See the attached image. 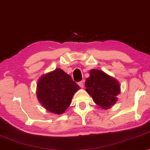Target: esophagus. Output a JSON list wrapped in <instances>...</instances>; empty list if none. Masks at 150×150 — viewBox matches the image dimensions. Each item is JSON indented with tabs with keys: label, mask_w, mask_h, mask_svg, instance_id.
I'll return each mask as SVG.
<instances>
[{
	"label": "esophagus",
	"mask_w": 150,
	"mask_h": 150,
	"mask_svg": "<svg viewBox=\"0 0 150 150\" xmlns=\"http://www.w3.org/2000/svg\"><path fill=\"white\" fill-rule=\"evenodd\" d=\"M78 84H79V85L81 87V88H83L84 87V81H80L78 83Z\"/></svg>",
	"instance_id": "1"
}]
</instances>
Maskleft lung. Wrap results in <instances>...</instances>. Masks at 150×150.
I'll list each match as a JSON object with an SVG mask.
<instances>
[{"label": "left lung", "mask_w": 150, "mask_h": 150, "mask_svg": "<svg viewBox=\"0 0 150 150\" xmlns=\"http://www.w3.org/2000/svg\"><path fill=\"white\" fill-rule=\"evenodd\" d=\"M86 79L85 91L91 96L96 104L108 109L117 101L121 85L117 80L98 69H91Z\"/></svg>", "instance_id": "1"}]
</instances>
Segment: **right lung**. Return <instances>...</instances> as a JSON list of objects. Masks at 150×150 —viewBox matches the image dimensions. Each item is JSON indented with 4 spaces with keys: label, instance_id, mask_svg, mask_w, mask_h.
<instances>
[{
    "label": "right lung",
    "instance_id": "right-lung-1",
    "mask_svg": "<svg viewBox=\"0 0 150 150\" xmlns=\"http://www.w3.org/2000/svg\"><path fill=\"white\" fill-rule=\"evenodd\" d=\"M80 87L69 74L57 68L42 75L37 83V98L49 112L61 115L70 105Z\"/></svg>",
    "mask_w": 150,
    "mask_h": 150
}]
</instances>
